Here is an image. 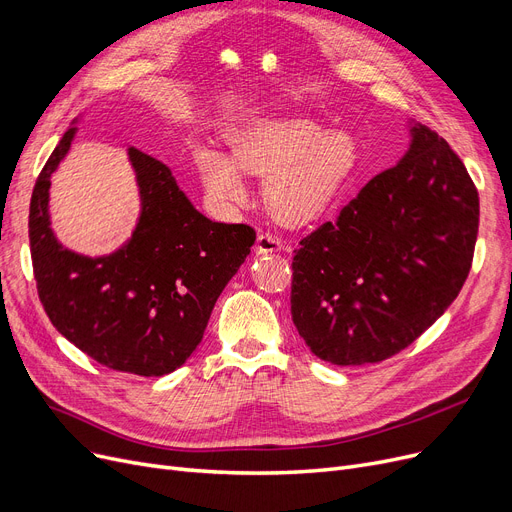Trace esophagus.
I'll return each instance as SVG.
<instances>
[{
	"instance_id": "34e87169",
	"label": "esophagus",
	"mask_w": 512,
	"mask_h": 512,
	"mask_svg": "<svg viewBox=\"0 0 512 512\" xmlns=\"http://www.w3.org/2000/svg\"><path fill=\"white\" fill-rule=\"evenodd\" d=\"M283 250V241L275 233H260L256 239V254H273Z\"/></svg>"
}]
</instances>
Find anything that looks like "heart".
<instances>
[{
  "instance_id": "obj_1",
  "label": "heart",
  "mask_w": 512,
  "mask_h": 512,
  "mask_svg": "<svg viewBox=\"0 0 512 512\" xmlns=\"http://www.w3.org/2000/svg\"><path fill=\"white\" fill-rule=\"evenodd\" d=\"M231 156L198 145L193 152L206 196L218 206L246 202L243 173L262 175L264 200L281 223L319 216L356 166V141L346 131H323L308 118H264L229 133Z\"/></svg>"
}]
</instances>
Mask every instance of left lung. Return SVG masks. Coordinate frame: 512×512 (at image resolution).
I'll return each instance as SVG.
<instances>
[{
  "instance_id": "1",
  "label": "left lung",
  "mask_w": 512,
  "mask_h": 512,
  "mask_svg": "<svg viewBox=\"0 0 512 512\" xmlns=\"http://www.w3.org/2000/svg\"><path fill=\"white\" fill-rule=\"evenodd\" d=\"M410 143L300 241L291 319L314 356L339 367L379 362L427 331L467 281L479 196L435 131L408 123Z\"/></svg>"
}]
</instances>
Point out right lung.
Instances as JSON below:
<instances>
[{
    "label": "right lung",
    "instance_id": "add662e5",
    "mask_svg": "<svg viewBox=\"0 0 512 512\" xmlns=\"http://www.w3.org/2000/svg\"><path fill=\"white\" fill-rule=\"evenodd\" d=\"M77 120L35 183L29 214L39 300L52 325L114 371L162 377L202 342L212 308L256 241L248 225L214 223L179 189L170 168L127 150L139 191L131 237L110 254L85 256L58 241L50 216L52 175Z\"/></svg>",
    "mask_w": 512,
    "mask_h": 512
}]
</instances>
